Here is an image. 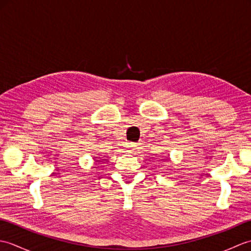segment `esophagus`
<instances>
[{
	"label": "esophagus",
	"instance_id": "1",
	"mask_svg": "<svg viewBox=\"0 0 251 251\" xmlns=\"http://www.w3.org/2000/svg\"><path fill=\"white\" fill-rule=\"evenodd\" d=\"M126 148H127V150H128V152H135L137 150V146L135 145V143H132V142L127 143Z\"/></svg>",
	"mask_w": 251,
	"mask_h": 251
}]
</instances>
